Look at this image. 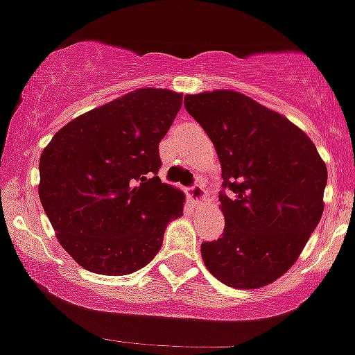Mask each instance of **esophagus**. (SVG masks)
I'll use <instances>...</instances> for the list:
<instances>
[{"mask_svg": "<svg viewBox=\"0 0 355 355\" xmlns=\"http://www.w3.org/2000/svg\"><path fill=\"white\" fill-rule=\"evenodd\" d=\"M188 198L191 200L193 203H200L203 198H205V189L202 188V184H200V182H195L193 186H189Z\"/></svg>", "mask_w": 355, "mask_h": 355, "instance_id": "esophagus-1", "label": "esophagus"}]
</instances>
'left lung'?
Wrapping results in <instances>:
<instances>
[{
  "label": "left lung",
  "mask_w": 355,
  "mask_h": 355,
  "mask_svg": "<svg viewBox=\"0 0 355 355\" xmlns=\"http://www.w3.org/2000/svg\"><path fill=\"white\" fill-rule=\"evenodd\" d=\"M216 146L226 226L203 241L207 269L233 288H261L285 275L322 216L328 171L314 143L278 112L236 91L184 96Z\"/></svg>",
  "instance_id": "obj_1"
}]
</instances>
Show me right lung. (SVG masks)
Returning <instances> with one entry per match:
<instances>
[{
  "instance_id": "right-lung-1",
  "label": "right lung",
  "mask_w": 355,
  "mask_h": 355,
  "mask_svg": "<svg viewBox=\"0 0 355 355\" xmlns=\"http://www.w3.org/2000/svg\"><path fill=\"white\" fill-rule=\"evenodd\" d=\"M182 94L143 87L70 121L40 160V198L67 254L96 275L124 276L160 250L184 195L160 181L159 143Z\"/></svg>"
}]
</instances>
